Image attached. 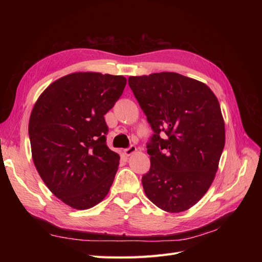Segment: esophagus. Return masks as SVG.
Here are the masks:
<instances>
[{"instance_id": "1", "label": "esophagus", "mask_w": 262, "mask_h": 262, "mask_svg": "<svg viewBox=\"0 0 262 262\" xmlns=\"http://www.w3.org/2000/svg\"><path fill=\"white\" fill-rule=\"evenodd\" d=\"M136 152H137V147L134 146V145H131V146H129L128 148H125V149L123 150V153H124L125 156H130V155H132L133 153H136Z\"/></svg>"}]
</instances>
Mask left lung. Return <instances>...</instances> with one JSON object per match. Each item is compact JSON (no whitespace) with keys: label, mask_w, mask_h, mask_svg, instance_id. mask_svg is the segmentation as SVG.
Segmentation results:
<instances>
[{"label":"left lung","mask_w":262,"mask_h":262,"mask_svg":"<svg viewBox=\"0 0 262 262\" xmlns=\"http://www.w3.org/2000/svg\"><path fill=\"white\" fill-rule=\"evenodd\" d=\"M128 81L154 131L144 192L166 212H184L207 193L219 168L225 145L219 100L204 83L175 72Z\"/></svg>","instance_id":"left-lung-1"}]
</instances>
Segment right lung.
<instances>
[{
  "mask_svg": "<svg viewBox=\"0 0 262 262\" xmlns=\"http://www.w3.org/2000/svg\"><path fill=\"white\" fill-rule=\"evenodd\" d=\"M125 84L122 75L68 74L47 87L31 110L28 133L36 169L71 208L95 207L113 185L120 156L106 144L104 116Z\"/></svg>",
  "mask_w": 262,
  "mask_h": 262,
  "instance_id": "right-lung-1",
  "label": "right lung"
}]
</instances>
